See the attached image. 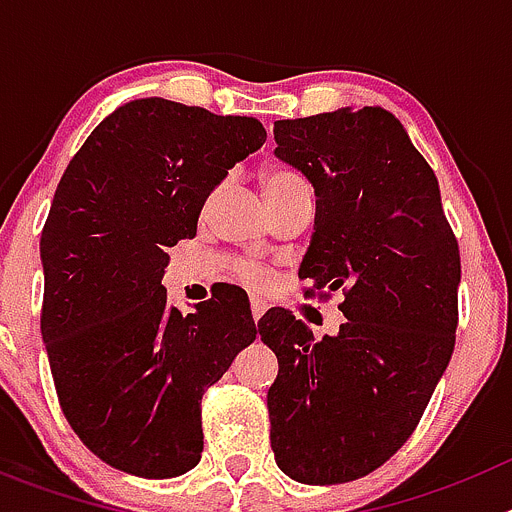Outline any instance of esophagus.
Listing matches in <instances>:
<instances>
[{"mask_svg":"<svg viewBox=\"0 0 512 512\" xmlns=\"http://www.w3.org/2000/svg\"><path fill=\"white\" fill-rule=\"evenodd\" d=\"M266 312V305L261 300H253L251 302V315H253V320H259L261 315H264Z\"/></svg>","mask_w":512,"mask_h":512,"instance_id":"esophagus-1","label":"esophagus"}]
</instances>
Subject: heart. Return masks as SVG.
<instances>
[{
  "instance_id": "1",
  "label": "heart",
  "mask_w": 512,
  "mask_h": 512,
  "mask_svg": "<svg viewBox=\"0 0 512 512\" xmlns=\"http://www.w3.org/2000/svg\"><path fill=\"white\" fill-rule=\"evenodd\" d=\"M261 182H264V194L269 202L279 200V197H284V194H289V192H295V189H307L305 179H302L297 171L284 169V166H274V169L266 171ZM233 277L253 289H264L271 284L269 271H266L264 266L248 264V261H235Z\"/></svg>"
}]
</instances>
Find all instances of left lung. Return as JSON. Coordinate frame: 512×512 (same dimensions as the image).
Returning a JSON list of instances; mask_svg holds the SVG:
<instances>
[{
    "instance_id": "left-lung-1",
    "label": "left lung",
    "mask_w": 512,
    "mask_h": 512,
    "mask_svg": "<svg viewBox=\"0 0 512 512\" xmlns=\"http://www.w3.org/2000/svg\"><path fill=\"white\" fill-rule=\"evenodd\" d=\"M277 156L318 197L305 297L343 292L338 336L271 307V449L287 477L343 485L395 456L446 372L459 325V243L433 169L382 107L274 122Z\"/></svg>"
}]
</instances>
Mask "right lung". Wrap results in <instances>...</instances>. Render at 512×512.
<instances>
[{"label": "right lung", "mask_w": 512, "mask_h": 512, "mask_svg": "<svg viewBox=\"0 0 512 512\" xmlns=\"http://www.w3.org/2000/svg\"><path fill=\"white\" fill-rule=\"evenodd\" d=\"M264 140L253 117L135 99L99 122L58 182L40 235V333L63 415L120 472H189L202 395L256 338L241 287L182 312L161 279L166 248L197 235L212 189Z\"/></svg>", "instance_id": "1"}]
</instances>
